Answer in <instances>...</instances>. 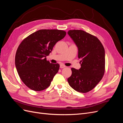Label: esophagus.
<instances>
[{
  "instance_id": "1",
  "label": "esophagus",
  "mask_w": 123,
  "mask_h": 123,
  "mask_svg": "<svg viewBox=\"0 0 123 123\" xmlns=\"http://www.w3.org/2000/svg\"><path fill=\"white\" fill-rule=\"evenodd\" d=\"M65 67H66V66L64 65H63V64H61L60 65V68H64Z\"/></svg>"
}]
</instances>
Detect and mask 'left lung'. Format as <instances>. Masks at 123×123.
Returning <instances> with one entry per match:
<instances>
[{"label":"left lung","instance_id":"1","mask_svg":"<svg viewBox=\"0 0 123 123\" xmlns=\"http://www.w3.org/2000/svg\"><path fill=\"white\" fill-rule=\"evenodd\" d=\"M68 34L78 48L81 64L79 70L71 68L72 75L68 79V83L75 91L87 93L98 84L104 75L105 49L96 36L84 31L73 30Z\"/></svg>","mask_w":123,"mask_h":123}]
</instances>
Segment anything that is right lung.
<instances>
[{
  "instance_id": "1",
  "label": "right lung",
  "mask_w": 123,
  "mask_h": 123,
  "mask_svg": "<svg viewBox=\"0 0 123 123\" xmlns=\"http://www.w3.org/2000/svg\"><path fill=\"white\" fill-rule=\"evenodd\" d=\"M63 30L42 29L25 38L15 55L18 75L27 86L36 91L47 89L59 69L58 64H51L46 56L57 42L64 38Z\"/></svg>"
}]
</instances>
